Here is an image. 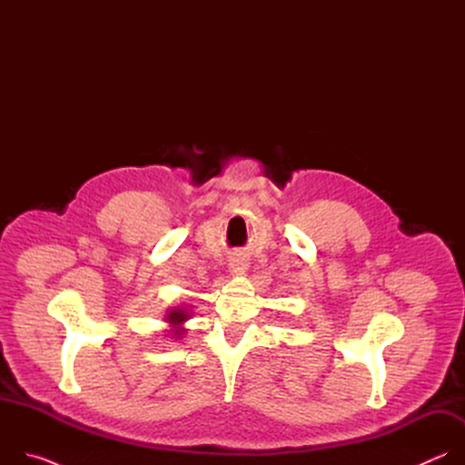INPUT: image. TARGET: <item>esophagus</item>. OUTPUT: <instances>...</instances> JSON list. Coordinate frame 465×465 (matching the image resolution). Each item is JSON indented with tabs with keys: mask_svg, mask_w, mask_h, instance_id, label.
Listing matches in <instances>:
<instances>
[{
	"mask_svg": "<svg viewBox=\"0 0 465 465\" xmlns=\"http://www.w3.org/2000/svg\"><path fill=\"white\" fill-rule=\"evenodd\" d=\"M246 267H248V262H246L244 257H233L230 261V271L232 272H242Z\"/></svg>",
	"mask_w": 465,
	"mask_h": 465,
	"instance_id": "1",
	"label": "esophagus"
}]
</instances>
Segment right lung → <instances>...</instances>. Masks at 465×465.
<instances>
[{"label": "right lung", "instance_id": "right-lung-1", "mask_svg": "<svg viewBox=\"0 0 465 465\" xmlns=\"http://www.w3.org/2000/svg\"><path fill=\"white\" fill-rule=\"evenodd\" d=\"M191 318V312L187 311V307H182V305H176V307H171L167 309L165 312V323L169 329H165V337L169 339H174V341H180L185 333L187 329L183 327V323Z\"/></svg>", "mask_w": 465, "mask_h": 465}]
</instances>
